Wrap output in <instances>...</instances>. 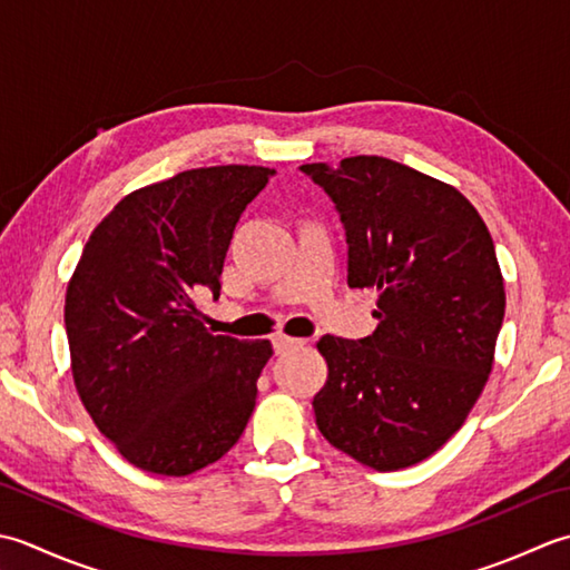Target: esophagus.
<instances>
[{
	"mask_svg": "<svg viewBox=\"0 0 570 570\" xmlns=\"http://www.w3.org/2000/svg\"><path fill=\"white\" fill-rule=\"evenodd\" d=\"M305 344V340H297V336H287V334H275L273 336V350L277 354H285L289 350H299Z\"/></svg>",
	"mask_w": 570,
	"mask_h": 570,
	"instance_id": "1",
	"label": "esophagus"
}]
</instances>
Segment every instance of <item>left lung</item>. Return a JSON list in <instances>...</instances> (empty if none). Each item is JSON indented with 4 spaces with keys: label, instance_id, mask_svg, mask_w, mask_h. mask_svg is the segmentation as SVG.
<instances>
[{
    "label": "left lung",
    "instance_id": "obj_1",
    "mask_svg": "<svg viewBox=\"0 0 570 570\" xmlns=\"http://www.w3.org/2000/svg\"><path fill=\"white\" fill-rule=\"evenodd\" d=\"M299 169L342 216L350 287L379 293L374 334L317 342V428L366 468H411L460 431L490 379L507 305L492 236L455 187L393 159Z\"/></svg>",
    "mask_w": 570,
    "mask_h": 570
}]
</instances>
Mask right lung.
Returning <instances> with one entry per match:
<instances>
[{
	"mask_svg": "<svg viewBox=\"0 0 570 570\" xmlns=\"http://www.w3.org/2000/svg\"><path fill=\"white\" fill-rule=\"evenodd\" d=\"M273 169L179 171L127 194L92 228L66 289L76 391L135 468L187 478L238 443L273 356L268 340L204 327L234 228Z\"/></svg>",
	"mask_w": 570,
	"mask_h": 570,
	"instance_id": "right-lung-1",
	"label": "right lung"
}]
</instances>
